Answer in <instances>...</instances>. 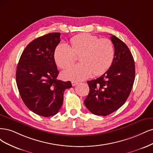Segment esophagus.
<instances>
[{
	"label": "esophagus",
	"instance_id": "esophagus-1",
	"mask_svg": "<svg viewBox=\"0 0 153 153\" xmlns=\"http://www.w3.org/2000/svg\"><path fill=\"white\" fill-rule=\"evenodd\" d=\"M71 83H72V85L73 86H76V85H77V84H78V82H76V81H72V82H71Z\"/></svg>",
	"mask_w": 153,
	"mask_h": 153
}]
</instances>
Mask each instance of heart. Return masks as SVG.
I'll return each mask as SVG.
<instances>
[{
	"mask_svg": "<svg viewBox=\"0 0 153 153\" xmlns=\"http://www.w3.org/2000/svg\"><path fill=\"white\" fill-rule=\"evenodd\" d=\"M71 47L65 42L56 46L54 56L57 65L62 68L72 64L76 55H80L81 63L67 67L62 75L65 79L82 81L92 74L100 76L112 65L114 58L112 42L107 39H99L89 33H82L71 39Z\"/></svg>",
	"mask_w": 153,
	"mask_h": 153,
	"instance_id": "1",
	"label": "heart"
}]
</instances>
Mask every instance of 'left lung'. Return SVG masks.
<instances>
[{"label": "left lung", "mask_w": 153, "mask_h": 153, "mask_svg": "<svg viewBox=\"0 0 153 153\" xmlns=\"http://www.w3.org/2000/svg\"><path fill=\"white\" fill-rule=\"evenodd\" d=\"M114 58L106 72L87 81L89 94L84 100L93 114L107 116L117 111L127 100L135 80V62L129 48L115 36L111 37Z\"/></svg>", "instance_id": "obj_1"}]
</instances>
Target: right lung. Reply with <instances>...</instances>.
<instances>
[{"label":"right lung","instance_id":"add662e5","mask_svg":"<svg viewBox=\"0 0 153 153\" xmlns=\"http://www.w3.org/2000/svg\"><path fill=\"white\" fill-rule=\"evenodd\" d=\"M60 35L53 32L34 39L25 48L17 65L16 81L23 102L31 111L44 117L58 113L64 91L72 87L70 81L56 79L59 72L54 53Z\"/></svg>","mask_w":153,"mask_h":153}]
</instances>
